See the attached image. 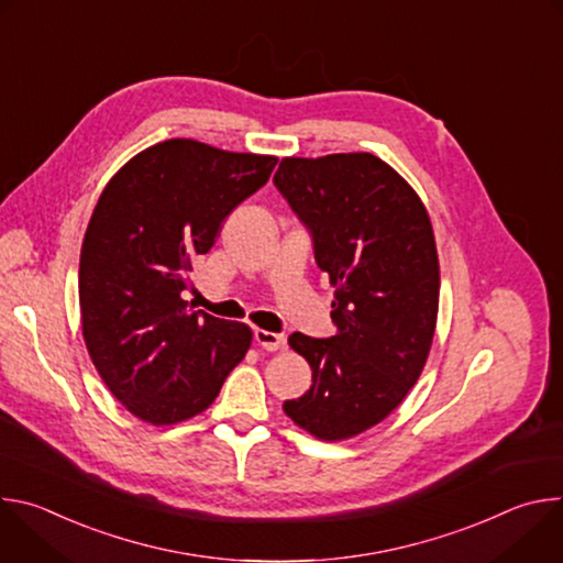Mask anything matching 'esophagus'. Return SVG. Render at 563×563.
<instances>
[{
    "instance_id": "obj_1",
    "label": "esophagus",
    "mask_w": 563,
    "mask_h": 563,
    "mask_svg": "<svg viewBox=\"0 0 563 563\" xmlns=\"http://www.w3.org/2000/svg\"><path fill=\"white\" fill-rule=\"evenodd\" d=\"M254 341L267 352H276L285 345V339L280 334H274V332H267V330H254Z\"/></svg>"
}]
</instances>
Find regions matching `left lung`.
I'll list each match as a JSON object with an SVG mask.
<instances>
[{
    "label": "left lung",
    "instance_id": "8db88e82",
    "mask_svg": "<svg viewBox=\"0 0 563 563\" xmlns=\"http://www.w3.org/2000/svg\"><path fill=\"white\" fill-rule=\"evenodd\" d=\"M274 185L336 289V334L289 336L311 387L283 410L320 441L352 439L396 410L426 367L441 287L432 222L417 191L372 153L283 157Z\"/></svg>",
    "mask_w": 563,
    "mask_h": 563
}]
</instances>
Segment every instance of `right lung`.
Listing matches in <instances>:
<instances>
[{"label":"right lung","instance_id":"1","mask_svg":"<svg viewBox=\"0 0 563 563\" xmlns=\"http://www.w3.org/2000/svg\"><path fill=\"white\" fill-rule=\"evenodd\" d=\"M276 163L174 137L133 155L104 187L79 254L82 334L104 385L140 421L205 412L245 358L252 330L194 311L185 291L222 220Z\"/></svg>","mask_w":563,"mask_h":563}]
</instances>
